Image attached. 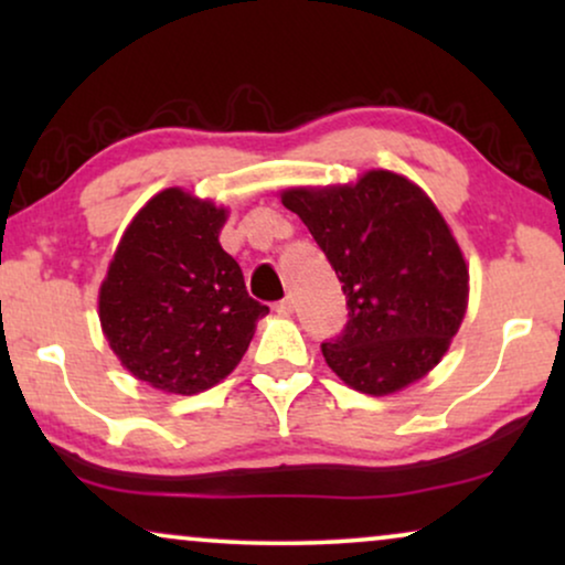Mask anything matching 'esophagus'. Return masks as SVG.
Returning a JSON list of instances; mask_svg holds the SVG:
<instances>
[{"label":"esophagus","mask_w":565,"mask_h":565,"mask_svg":"<svg viewBox=\"0 0 565 565\" xmlns=\"http://www.w3.org/2000/svg\"><path fill=\"white\" fill-rule=\"evenodd\" d=\"M292 300L290 298H285V300H280V303H275V313L277 316H290L292 313Z\"/></svg>","instance_id":"1"}]
</instances>
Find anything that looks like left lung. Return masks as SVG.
<instances>
[{"instance_id":"left-lung-1","label":"left lung","mask_w":565,"mask_h":565,"mask_svg":"<svg viewBox=\"0 0 565 565\" xmlns=\"http://www.w3.org/2000/svg\"><path fill=\"white\" fill-rule=\"evenodd\" d=\"M280 200L311 231L347 296L342 337L321 344L339 381L391 396L429 375L466 319L470 275L427 192L370 169L358 182L288 188Z\"/></svg>"}]
</instances>
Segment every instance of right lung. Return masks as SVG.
Returning a JSON list of instances; mask_svg holds the SVG:
<instances>
[{
    "mask_svg": "<svg viewBox=\"0 0 565 565\" xmlns=\"http://www.w3.org/2000/svg\"><path fill=\"white\" fill-rule=\"evenodd\" d=\"M228 207L182 188L153 195L122 231L99 285L103 334L136 381L195 396L234 373L269 313L218 242Z\"/></svg>",
    "mask_w": 565,
    "mask_h": 565,
    "instance_id": "1",
    "label": "right lung"
}]
</instances>
